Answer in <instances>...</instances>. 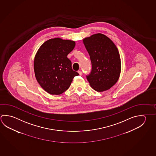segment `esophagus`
I'll return each mask as SVG.
<instances>
[{
  "label": "esophagus",
  "mask_w": 156,
  "mask_h": 156,
  "mask_svg": "<svg viewBox=\"0 0 156 156\" xmlns=\"http://www.w3.org/2000/svg\"><path fill=\"white\" fill-rule=\"evenodd\" d=\"M78 73H79V75H80V76H82V71H78Z\"/></svg>",
  "instance_id": "34e87169"
}]
</instances>
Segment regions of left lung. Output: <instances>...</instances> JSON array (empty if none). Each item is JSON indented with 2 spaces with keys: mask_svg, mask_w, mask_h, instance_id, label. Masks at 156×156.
Wrapping results in <instances>:
<instances>
[{
  "mask_svg": "<svg viewBox=\"0 0 156 156\" xmlns=\"http://www.w3.org/2000/svg\"><path fill=\"white\" fill-rule=\"evenodd\" d=\"M83 43L92 65L90 74L86 76L91 87L98 92L109 89L120 76L121 63L117 48L101 33L84 39Z\"/></svg>",
  "mask_w": 156,
  "mask_h": 156,
  "instance_id": "1",
  "label": "left lung"
}]
</instances>
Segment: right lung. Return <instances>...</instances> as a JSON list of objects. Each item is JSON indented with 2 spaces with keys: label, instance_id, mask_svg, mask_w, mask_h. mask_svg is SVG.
Here are the masks:
<instances>
[{
  "label": "right lung",
  "instance_id": "1",
  "mask_svg": "<svg viewBox=\"0 0 156 156\" xmlns=\"http://www.w3.org/2000/svg\"><path fill=\"white\" fill-rule=\"evenodd\" d=\"M74 41L51 39L42 44L36 54L34 70L41 87L51 95H60L69 89L75 76L67 55L74 49Z\"/></svg>",
  "mask_w": 156,
  "mask_h": 156
}]
</instances>
